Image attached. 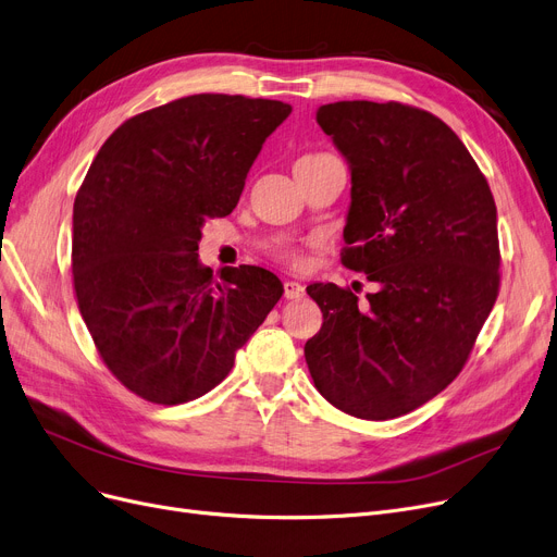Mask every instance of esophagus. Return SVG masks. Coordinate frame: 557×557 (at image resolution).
Returning <instances> with one entry per match:
<instances>
[{"instance_id": "34e87169", "label": "esophagus", "mask_w": 557, "mask_h": 557, "mask_svg": "<svg viewBox=\"0 0 557 557\" xmlns=\"http://www.w3.org/2000/svg\"><path fill=\"white\" fill-rule=\"evenodd\" d=\"M284 298L286 300H302L305 298V286L300 282L286 280L284 282Z\"/></svg>"}]
</instances>
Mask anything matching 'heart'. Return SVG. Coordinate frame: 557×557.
Segmentation results:
<instances>
[{"label":"heart","instance_id":"b5f03b06","mask_svg":"<svg viewBox=\"0 0 557 557\" xmlns=\"http://www.w3.org/2000/svg\"><path fill=\"white\" fill-rule=\"evenodd\" d=\"M292 259H294V261H298V259H296V257H292Z\"/></svg>","mask_w":557,"mask_h":557}]
</instances>
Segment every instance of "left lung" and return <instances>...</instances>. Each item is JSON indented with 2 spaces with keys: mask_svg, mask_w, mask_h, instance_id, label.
Here are the masks:
<instances>
[{
  "mask_svg": "<svg viewBox=\"0 0 557 557\" xmlns=\"http://www.w3.org/2000/svg\"><path fill=\"white\" fill-rule=\"evenodd\" d=\"M350 171L344 265L375 292L313 282L323 327L305 344L313 384L342 412L386 421L444 392L498 296L496 205L455 132L398 102L317 111Z\"/></svg>",
  "mask_w": 557,
  "mask_h": 557,
  "instance_id": "8db88e82",
  "label": "left lung"
}]
</instances>
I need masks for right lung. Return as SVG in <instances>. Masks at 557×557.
<instances>
[{"label": "right lung", "instance_id": "obj_1", "mask_svg": "<svg viewBox=\"0 0 557 557\" xmlns=\"http://www.w3.org/2000/svg\"><path fill=\"white\" fill-rule=\"evenodd\" d=\"M292 104L188 95L129 117L92 159L72 211V277L104 364L140 398L196 400L284 294L259 265L198 257L207 219L236 207L246 177Z\"/></svg>", "mask_w": 557, "mask_h": 557}]
</instances>
